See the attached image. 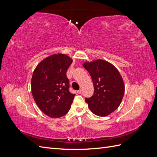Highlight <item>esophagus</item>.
<instances>
[{"mask_svg": "<svg viewBox=\"0 0 157 157\" xmlns=\"http://www.w3.org/2000/svg\"><path fill=\"white\" fill-rule=\"evenodd\" d=\"M77 93L78 94H80L82 93V90H78L77 91Z\"/></svg>", "mask_w": 157, "mask_h": 157, "instance_id": "esophagus-1", "label": "esophagus"}]
</instances>
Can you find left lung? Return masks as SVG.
<instances>
[{
  "instance_id": "1",
  "label": "left lung",
  "mask_w": 157,
  "mask_h": 157,
  "mask_svg": "<svg viewBox=\"0 0 157 157\" xmlns=\"http://www.w3.org/2000/svg\"><path fill=\"white\" fill-rule=\"evenodd\" d=\"M91 76L94 92L85 98L91 111L99 117L109 115L119 107L124 94V84L115 66L98 59L83 64Z\"/></svg>"
}]
</instances>
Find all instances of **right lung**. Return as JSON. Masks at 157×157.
I'll list each match as a JSON object with an SVG mask.
<instances>
[{
    "label": "right lung",
    "instance_id": "obj_1",
    "mask_svg": "<svg viewBox=\"0 0 157 157\" xmlns=\"http://www.w3.org/2000/svg\"><path fill=\"white\" fill-rule=\"evenodd\" d=\"M73 60L54 54L36 66L31 78V92L36 105L46 115L59 118L70 110L75 94L69 92L66 72Z\"/></svg>",
    "mask_w": 157,
    "mask_h": 157
}]
</instances>
